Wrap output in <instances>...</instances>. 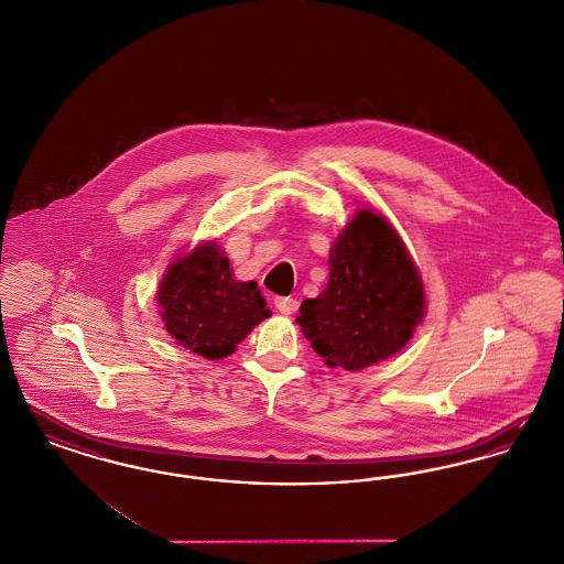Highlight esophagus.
I'll return each mask as SVG.
<instances>
[{
	"label": "esophagus",
	"mask_w": 564,
	"mask_h": 564,
	"mask_svg": "<svg viewBox=\"0 0 564 564\" xmlns=\"http://www.w3.org/2000/svg\"><path fill=\"white\" fill-rule=\"evenodd\" d=\"M274 306L281 315H292L295 308H297V302L294 297H274Z\"/></svg>",
	"instance_id": "esophagus-1"
}]
</instances>
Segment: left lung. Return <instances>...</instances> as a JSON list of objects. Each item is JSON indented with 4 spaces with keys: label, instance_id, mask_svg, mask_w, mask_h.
I'll return each instance as SVG.
<instances>
[{
    "label": "left lung",
    "instance_id": "obj_1",
    "mask_svg": "<svg viewBox=\"0 0 564 564\" xmlns=\"http://www.w3.org/2000/svg\"><path fill=\"white\" fill-rule=\"evenodd\" d=\"M427 313L421 270L391 221L357 209L329 249V281L295 322L329 368L357 372L410 343Z\"/></svg>",
    "mask_w": 564,
    "mask_h": 564
}]
</instances>
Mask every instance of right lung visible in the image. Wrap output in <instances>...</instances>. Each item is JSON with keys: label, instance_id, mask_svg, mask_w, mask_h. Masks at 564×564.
<instances>
[{"label": "right lung", "instance_id": "right-lung-1", "mask_svg": "<svg viewBox=\"0 0 564 564\" xmlns=\"http://www.w3.org/2000/svg\"><path fill=\"white\" fill-rule=\"evenodd\" d=\"M166 334L205 359L232 355L249 332L270 317L256 281H237L217 241L198 242L173 258L156 292Z\"/></svg>", "mask_w": 564, "mask_h": 564}]
</instances>
